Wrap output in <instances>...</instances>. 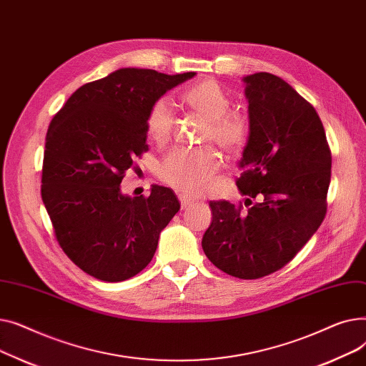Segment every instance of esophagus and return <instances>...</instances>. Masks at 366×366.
<instances>
[{"label": "esophagus", "mask_w": 366, "mask_h": 366, "mask_svg": "<svg viewBox=\"0 0 366 366\" xmlns=\"http://www.w3.org/2000/svg\"><path fill=\"white\" fill-rule=\"evenodd\" d=\"M179 202H181L182 209H187V207H189L191 204H194V202H193V200L188 199V197H187V196H184V194H179Z\"/></svg>", "instance_id": "esophagus-1"}]
</instances>
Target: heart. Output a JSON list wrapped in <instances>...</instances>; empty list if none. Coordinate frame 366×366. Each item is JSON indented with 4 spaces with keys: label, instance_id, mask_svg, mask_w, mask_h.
Masks as SVG:
<instances>
[{
    "label": "heart",
    "instance_id": "obj_1",
    "mask_svg": "<svg viewBox=\"0 0 366 366\" xmlns=\"http://www.w3.org/2000/svg\"><path fill=\"white\" fill-rule=\"evenodd\" d=\"M181 101L207 120L203 142H215L229 156L243 149L249 137V123L240 112L228 111L232 101L218 81L206 79L187 87L181 94ZM173 126L175 117L167 98L154 101L147 115L148 137L163 145L170 139ZM219 169L221 159L214 148L177 149L162 160L157 175L166 185L185 196H200L218 175Z\"/></svg>",
    "mask_w": 366,
    "mask_h": 366
}]
</instances>
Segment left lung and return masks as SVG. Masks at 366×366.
Masks as SVG:
<instances>
[{"label": "left lung", "mask_w": 366, "mask_h": 366, "mask_svg": "<svg viewBox=\"0 0 366 366\" xmlns=\"http://www.w3.org/2000/svg\"><path fill=\"white\" fill-rule=\"evenodd\" d=\"M243 81L251 132L236 184L247 210L210 202L202 247L219 270L247 280L280 270L317 232L332 157L316 109L292 86L268 72Z\"/></svg>", "instance_id": "1"}]
</instances>
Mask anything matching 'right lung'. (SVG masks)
<instances>
[{
  "instance_id": "1",
  "label": "right lung",
  "mask_w": 366,
  "mask_h": 366,
  "mask_svg": "<svg viewBox=\"0 0 366 366\" xmlns=\"http://www.w3.org/2000/svg\"><path fill=\"white\" fill-rule=\"evenodd\" d=\"M123 68L76 89L47 130L41 197L66 257L104 282L141 273L181 204L167 187L122 194L133 160L148 151L147 115L169 89L194 76Z\"/></svg>"
}]
</instances>
